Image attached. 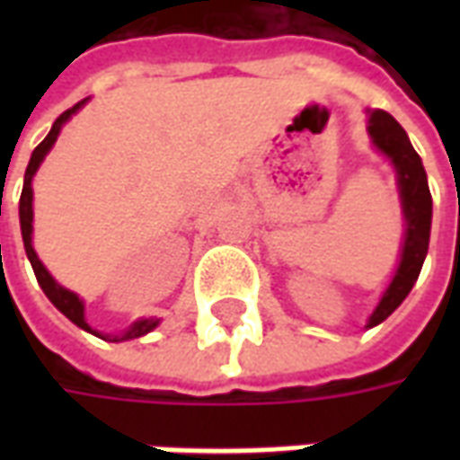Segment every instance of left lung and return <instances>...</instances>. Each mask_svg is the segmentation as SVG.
<instances>
[{"mask_svg": "<svg viewBox=\"0 0 460 460\" xmlns=\"http://www.w3.org/2000/svg\"><path fill=\"white\" fill-rule=\"evenodd\" d=\"M367 135L375 150L385 155L394 167L396 191L404 214V241H402L399 263L376 308L367 320V328H375L404 303L421 273L429 253V236H431V191H429L421 157L416 155L404 128L392 115L386 111H367Z\"/></svg>", "mask_w": 460, "mask_h": 460, "instance_id": "left-lung-1", "label": "left lung"}]
</instances>
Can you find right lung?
Returning <instances> with one entry per match:
<instances>
[{
    "label": "right lung",
    "mask_w": 460,
    "mask_h": 460,
    "mask_svg": "<svg viewBox=\"0 0 460 460\" xmlns=\"http://www.w3.org/2000/svg\"><path fill=\"white\" fill-rule=\"evenodd\" d=\"M91 98H84L81 103H75L74 108H68L66 113H61L56 118V122L51 125V130L46 135L41 145L31 152V160H29V167H26L24 174V190H22V199H19V224H22V239H24V249H26V259L31 263V269H34V276L39 280V286L46 293V298L54 303L56 308L64 313L66 318L71 320L74 325H78L85 332H91L95 338L108 340V342H122V340H135L142 338V335H147L152 330L160 325V318H140L132 323L130 328H125L120 335H108V332H101V330H93L88 325V320H85V303L84 298H78V293L74 290L64 288L58 280L49 273L44 263L39 261L34 251V187H31V181H34V174L41 167V162L46 160V155L51 152L54 147V142L58 140V135H61V128H64L66 122L71 120L85 103H88Z\"/></svg>",
    "instance_id": "obj_1"
}]
</instances>
